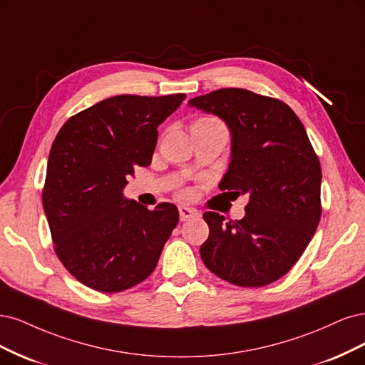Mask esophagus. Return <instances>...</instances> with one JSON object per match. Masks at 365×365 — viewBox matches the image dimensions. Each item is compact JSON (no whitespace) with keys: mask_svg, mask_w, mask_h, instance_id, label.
<instances>
[{"mask_svg":"<svg viewBox=\"0 0 365 365\" xmlns=\"http://www.w3.org/2000/svg\"><path fill=\"white\" fill-rule=\"evenodd\" d=\"M179 215H180V221H186V220H190L192 217H197L198 212H197L195 209H192V207H180L179 209Z\"/></svg>","mask_w":365,"mask_h":365,"instance_id":"1","label":"esophagus"}]
</instances>
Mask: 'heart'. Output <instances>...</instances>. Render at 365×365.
<instances>
[{
  "instance_id": "obj_1",
  "label": "heart",
  "mask_w": 365,
  "mask_h": 365,
  "mask_svg": "<svg viewBox=\"0 0 365 365\" xmlns=\"http://www.w3.org/2000/svg\"><path fill=\"white\" fill-rule=\"evenodd\" d=\"M217 123H218V121L214 120V118H200V120H197L194 124H217ZM180 195L185 197L186 192H182Z\"/></svg>"
}]
</instances>
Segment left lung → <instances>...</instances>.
<instances>
[{
    "mask_svg": "<svg viewBox=\"0 0 365 365\" xmlns=\"http://www.w3.org/2000/svg\"><path fill=\"white\" fill-rule=\"evenodd\" d=\"M187 104L227 124L232 155L220 190L249 197L242 220L203 214L209 237L200 256L233 285L273 284L307 250L322 217V167L307 130L288 104L247 89H218Z\"/></svg>",
    "mask_w": 365,
    "mask_h": 365,
    "instance_id": "obj_1",
    "label": "left lung"
}]
</instances>
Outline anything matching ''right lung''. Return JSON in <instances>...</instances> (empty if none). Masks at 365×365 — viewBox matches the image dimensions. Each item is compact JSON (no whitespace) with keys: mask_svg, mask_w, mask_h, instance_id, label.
Masks as SVG:
<instances>
[{"mask_svg":"<svg viewBox=\"0 0 365 365\" xmlns=\"http://www.w3.org/2000/svg\"><path fill=\"white\" fill-rule=\"evenodd\" d=\"M185 93L116 96L71 116L58 130L46 163L42 205L54 250L81 284L120 292L145 280L178 226L179 210H153L123 195L128 175L148 167L158 125Z\"/></svg>","mask_w":365,"mask_h":365,"instance_id":"add662e5","label":"right lung"}]
</instances>
